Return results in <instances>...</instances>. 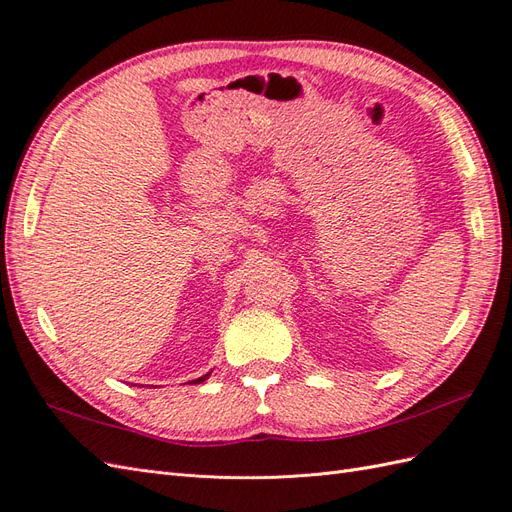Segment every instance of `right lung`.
Here are the masks:
<instances>
[{
	"instance_id": "add662e5",
	"label": "right lung",
	"mask_w": 512,
	"mask_h": 512,
	"mask_svg": "<svg viewBox=\"0 0 512 512\" xmlns=\"http://www.w3.org/2000/svg\"><path fill=\"white\" fill-rule=\"evenodd\" d=\"M208 377H210V373H208V375H201L199 379H193V382H191V384H201V382H206V379H208Z\"/></svg>"
}]
</instances>
